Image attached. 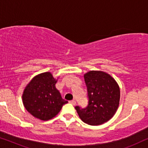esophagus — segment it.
I'll return each mask as SVG.
<instances>
[{
	"label": "esophagus",
	"instance_id": "34e87169",
	"mask_svg": "<svg viewBox=\"0 0 148 148\" xmlns=\"http://www.w3.org/2000/svg\"><path fill=\"white\" fill-rule=\"evenodd\" d=\"M69 102H70L71 104H73V105H75V104H76V102H75V100H74L69 101Z\"/></svg>",
	"mask_w": 148,
	"mask_h": 148
}]
</instances>
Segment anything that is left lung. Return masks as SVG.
I'll use <instances>...</instances> for the list:
<instances>
[{
  "label": "left lung",
  "mask_w": 148,
  "mask_h": 148,
  "mask_svg": "<svg viewBox=\"0 0 148 148\" xmlns=\"http://www.w3.org/2000/svg\"><path fill=\"white\" fill-rule=\"evenodd\" d=\"M88 94L86 108L76 106L82 121L90 125H99L112 118L119 108L120 88L110 75L102 71H90L84 74Z\"/></svg>",
  "instance_id": "obj_1"
}]
</instances>
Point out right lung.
Segmentation results:
<instances>
[{
  "instance_id": "obj_1",
  "label": "right lung",
  "mask_w": 148,
  "mask_h": 148,
  "mask_svg": "<svg viewBox=\"0 0 148 148\" xmlns=\"http://www.w3.org/2000/svg\"><path fill=\"white\" fill-rule=\"evenodd\" d=\"M57 79L50 72L36 75L24 89L22 100L26 110L42 121H48L58 114L68 101L62 98L56 88Z\"/></svg>"
}]
</instances>
